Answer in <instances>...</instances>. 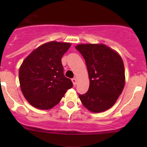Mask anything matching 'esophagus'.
<instances>
[{"label": "esophagus", "mask_w": 147, "mask_h": 147, "mask_svg": "<svg viewBox=\"0 0 147 147\" xmlns=\"http://www.w3.org/2000/svg\"><path fill=\"white\" fill-rule=\"evenodd\" d=\"M72 83H73L74 85H76V84H77V79H76V78H72Z\"/></svg>", "instance_id": "1"}]
</instances>
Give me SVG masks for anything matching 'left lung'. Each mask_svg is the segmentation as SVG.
Listing matches in <instances>:
<instances>
[{
	"label": "left lung",
	"instance_id": "obj_1",
	"mask_svg": "<svg viewBox=\"0 0 147 147\" xmlns=\"http://www.w3.org/2000/svg\"><path fill=\"white\" fill-rule=\"evenodd\" d=\"M75 48L85 60L90 79L89 90L79 94L82 105L98 113L112 107L125 84L124 66L121 56L103 44H80Z\"/></svg>",
	"mask_w": 147,
	"mask_h": 147
}]
</instances>
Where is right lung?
I'll use <instances>...</instances> for the list:
<instances>
[{
    "label": "right lung",
    "instance_id": "obj_1",
    "mask_svg": "<svg viewBox=\"0 0 147 147\" xmlns=\"http://www.w3.org/2000/svg\"><path fill=\"white\" fill-rule=\"evenodd\" d=\"M70 45L69 42H47L33 50L23 62L19 69L20 89L32 106L51 109L72 87L70 79L65 77L61 62Z\"/></svg>",
    "mask_w": 147,
    "mask_h": 147
}]
</instances>
